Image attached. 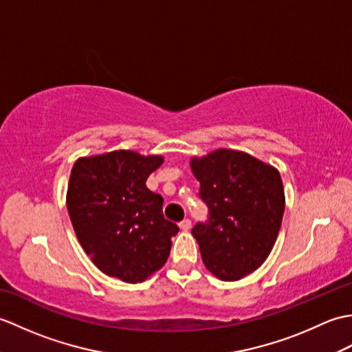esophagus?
I'll use <instances>...</instances> for the list:
<instances>
[{
    "instance_id": "34e87169",
    "label": "esophagus",
    "mask_w": 352,
    "mask_h": 352,
    "mask_svg": "<svg viewBox=\"0 0 352 352\" xmlns=\"http://www.w3.org/2000/svg\"><path fill=\"white\" fill-rule=\"evenodd\" d=\"M190 226H192V222L189 219H184V221L180 222V230L182 231H189Z\"/></svg>"
}]
</instances>
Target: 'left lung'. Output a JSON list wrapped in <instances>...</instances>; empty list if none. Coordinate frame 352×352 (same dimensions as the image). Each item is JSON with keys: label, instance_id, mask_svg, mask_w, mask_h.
Returning a JSON list of instances; mask_svg holds the SVG:
<instances>
[{"label": "left lung", "instance_id": "1", "mask_svg": "<svg viewBox=\"0 0 352 352\" xmlns=\"http://www.w3.org/2000/svg\"><path fill=\"white\" fill-rule=\"evenodd\" d=\"M190 169L210 214L192 230L203 263L222 281L241 280L265 263L281 228L286 198L280 172L227 148L192 157Z\"/></svg>", "mask_w": 352, "mask_h": 352}]
</instances>
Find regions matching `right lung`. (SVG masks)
<instances>
[{
  "label": "right lung",
  "instance_id": "add662e5",
  "mask_svg": "<svg viewBox=\"0 0 352 352\" xmlns=\"http://www.w3.org/2000/svg\"><path fill=\"white\" fill-rule=\"evenodd\" d=\"M162 155L116 149L74 163L66 207L94 265L125 283H142L169 257L175 223L164 219L163 198L146 188Z\"/></svg>",
  "mask_w": 352,
  "mask_h": 352
}]
</instances>
